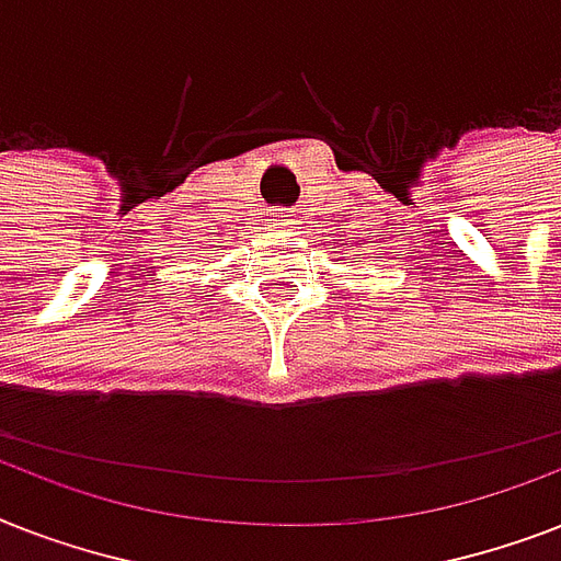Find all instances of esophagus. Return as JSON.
I'll list each match as a JSON object with an SVG mask.
<instances>
[{"label": "esophagus", "mask_w": 561, "mask_h": 561, "mask_svg": "<svg viewBox=\"0 0 561 561\" xmlns=\"http://www.w3.org/2000/svg\"><path fill=\"white\" fill-rule=\"evenodd\" d=\"M276 220H279V224H288V215H282L279 211V215H276Z\"/></svg>", "instance_id": "1"}]
</instances>
